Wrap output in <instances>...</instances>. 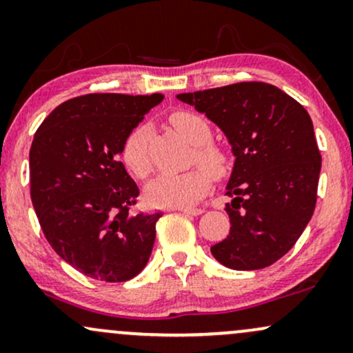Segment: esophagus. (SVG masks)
<instances>
[{"label": "esophagus", "mask_w": 353, "mask_h": 353, "mask_svg": "<svg viewBox=\"0 0 353 353\" xmlns=\"http://www.w3.org/2000/svg\"><path fill=\"white\" fill-rule=\"evenodd\" d=\"M178 211H181V213L185 214H192V216H198V214L203 213L201 208H176Z\"/></svg>", "instance_id": "obj_1"}]
</instances>
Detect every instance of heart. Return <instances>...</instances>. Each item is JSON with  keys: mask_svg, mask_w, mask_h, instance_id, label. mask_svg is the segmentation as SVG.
Instances as JSON below:
<instances>
[{"mask_svg": "<svg viewBox=\"0 0 353 353\" xmlns=\"http://www.w3.org/2000/svg\"><path fill=\"white\" fill-rule=\"evenodd\" d=\"M170 123L180 135L194 145L193 161L201 167L192 168L185 173H167L160 175L145 188V200L153 206H185L196 205L208 193L213 176H223L228 170V159L216 145L210 143L211 128L205 119L193 112H175L170 115ZM148 128L140 125L130 132L122 147V160L125 167L137 178H147L152 172V163L147 152Z\"/></svg>", "mask_w": 353, "mask_h": 353, "instance_id": "obj_1", "label": "heart"}]
</instances>
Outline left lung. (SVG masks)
I'll return each instance as SVG.
<instances>
[{
    "instance_id": "left-lung-1",
    "label": "left lung",
    "mask_w": 353,
    "mask_h": 353,
    "mask_svg": "<svg viewBox=\"0 0 353 353\" xmlns=\"http://www.w3.org/2000/svg\"><path fill=\"white\" fill-rule=\"evenodd\" d=\"M226 135L234 155L226 185L230 234L211 246L223 266H271L296 244L317 201L321 152L307 110L266 82L178 94Z\"/></svg>"
}]
</instances>
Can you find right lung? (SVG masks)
Segmentation results:
<instances>
[{
    "label": "right lung",
    "mask_w": 353,
    "mask_h": 353,
    "mask_svg": "<svg viewBox=\"0 0 353 353\" xmlns=\"http://www.w3.org/2000/svg\"><path fill=\"white\" fill-rule=\"evenodd\" d=\"M161 94H87L57 105L31 150V200L52 250L79 272L123 283L147 266L161 213L130 214L139 186L120 161Z\"/></svg>",
    "instance_id": "obj_1"
}]
</instances>
